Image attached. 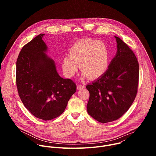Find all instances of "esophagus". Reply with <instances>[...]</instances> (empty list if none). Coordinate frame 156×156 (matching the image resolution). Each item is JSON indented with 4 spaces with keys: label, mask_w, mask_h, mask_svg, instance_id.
<instances>
[{
    "label": "esophagus",
    "mask_w": 156,
    "mask_h": 156,
    "mask_svg": "<svg viewBox=\"0 0 156 156\" xmlns=\"http://www.w3.org/2000/svg\"><path fill=\"white\" fill-rule=\"evenodd\" d=\"M84 87H85V86L81 85V84H78V85L77 86V90H83V89L84 88Z\"/></svg>",
    "instance_id": "esophagus-1"
}]
</instances>
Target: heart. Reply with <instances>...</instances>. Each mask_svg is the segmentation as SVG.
I'll use <instances>...</instances> for the list:
<instances>
[{
  "label": "heart",
  "instance_id": "obj_1",
  "mask_svg": "<svg viewBox=\"0 0 156 156\" xmlns=\"http://www.w3.org/2000/svg\"><path fill=\"white\" fill-rule=\"evenodd\" d=\"M70 55L62 60V69L67 77L73 76L78 70V64L82 71L81 78L88 76L96 79L107 70L110 54L106 44L92 39H83L75 42L70 49Z\"/></svg>",
  "mask_w": 156,
  "mask_h": 156
}]
</instances>
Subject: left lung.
<instances>
[{"label": "left lung", "mask_w": 156, "mask_h": 156, "mask_svg": "<svg viewBox=\"0 0 156 156\" xmlns=\"http://www.w3.org/2000/svg\"><path fill=\"white\" fill-rule=\"evenodd\" d=\"M117 51L107 70L88 84V114L101 123L113 122L129 109L136 96L139 63L133 53L120 38L115 36Z\"/></svg>", "instance_id": "8db88e82"}]
</instances>
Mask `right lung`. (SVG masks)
<instances>
[{"label": "right lung", "mask_w": 156, "mask_h": 156, "mask_svg": "<svg viewBox=\"0 0 156 156\" xmlns=\"http://www.w3.org/2000/svg\"><path fill=\"white\" fill-rule=\"evenodd\" d=\"M40 34L21 49L16 61V83L25 107L36 118L51 120L63 112L76 84L57 73L55 62Z\"/></svg>", "instance_id": "obj_1"}]
</instances>
